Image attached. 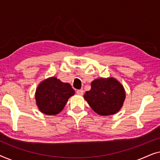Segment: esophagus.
<instances>
[{
    "label": "esophagus",
    "mask_w": 160,
    "mask_h": 160,
    "mask_svg": "<svg viewBox=\"0 0 160 160\" xmlns=\"http://www.w3.org/2000/svg\"><path fill=\"white\" fill-rule=\"evenodd\" d=\"M76 93L79 95H82L83 94H84V90H83V89H78V90L76 91Z\"/></svg>",
    "instance_id": "34e87169"
}]
</instances>
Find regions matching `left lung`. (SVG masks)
<instances>
[{"label": "left lung", "mask_w": 160, "mask_h": 160, "mask_svg": "<svg viewBox=\"0 0 160 160\" xmlns=\"http://www.w3.org/2000/svg\"><path fill=\"white\" fill-rule=\"evenodd\" d=\"M84 98L98 114L109 116L121 109L125 99V91L114 78H101L91 83V89L85 92Z\"/></svg>", "instance_id": "left-lung-1"}]
</instances>
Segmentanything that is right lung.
<instances>
[{
	"label": "right lung",
	"instance_id": "right-lung-1",
	"mask_svg": "<svg viewBox=\"0 0 160 160\" xmlns=\"http://www.w3.org/2000/svg\"><path fill=\"white\" fill-rule=\"evenodd\" d=\"M74 93L75 91L69 84L62 82L56 77L49 78L41 82L37 87L36 104L44 114H58Z\"/></svg>",
	"mask_w": 160,
	"mask_h": 160
}]
</instances>
